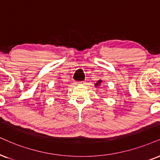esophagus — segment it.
I'll return each mask as SVG.
<instances>
[{"label": "esophagus", "mask_w": 160, "mask_h": 160, "mask_svg": "<svg viewBox=\"0 0 160 160\" xmlns=\"http://www.w3.org/2000/svg\"><path fill=\"white\" fill-rule=\"evenodd\" d=\"M76 84L78 85V86H82V85H85L86 84V82L84 81H80V82H76Z\"/></svg>", "instance_id": "obj_1"}]
</instances>
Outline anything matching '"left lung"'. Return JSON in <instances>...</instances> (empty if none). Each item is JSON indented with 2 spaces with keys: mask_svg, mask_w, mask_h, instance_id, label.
<instances>
[{
  "mask_svg": "<svg viewBox=\"0 0 160 160\" xmlns=\"http://www.w3.org/2000/svg\"><path fill=\"white\" fill-rule=\"evenodd\" d=\"M101 83H102V80H99L98 81H97V82H95L94 86L95 87H98V88H100Z\"/></svg>",
  "mask_w": 160,
  "mask_h": 160,
  "instance_id": "1",
  "label": "left lung"
}]
</instances>
